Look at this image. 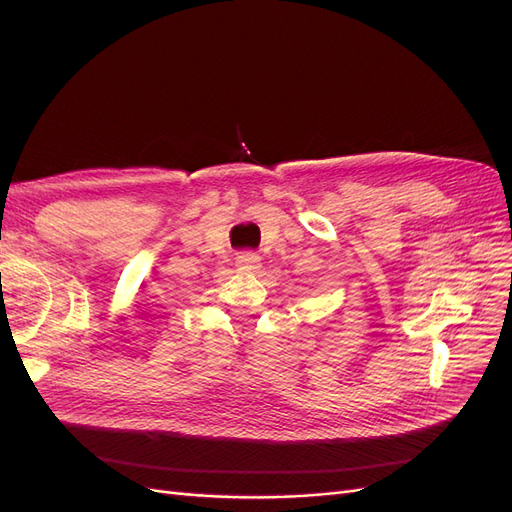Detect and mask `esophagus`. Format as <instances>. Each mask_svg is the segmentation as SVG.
<instances>
[{
  "label": "esophagus",
  "mask_w": 512,
  "mask_h": 512,
  "mask_svg": "<svg viewBox=\"0 0 512 512\" xmlns=\"http://www.w3.org/2000/svg\"><path fill=\"white\" fill-rule=\"evenodd\" d=\"M237 267L243 271H254L260 267V256L254 252H243L237 256Z\"/></svg>",
  "instance_id": "esophagus-1"
}]
</instances>
